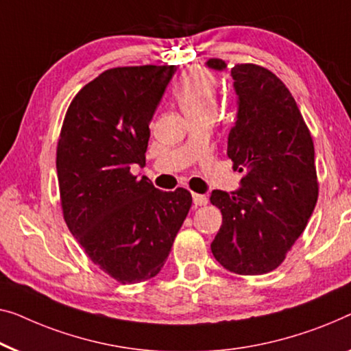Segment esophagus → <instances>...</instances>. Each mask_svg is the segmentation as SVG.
Listing matches in <instances>:
<instances>
[{"label": "esophagus", "mask_w": 351, "mask_h": 351, "mask_svg": "<svg viewBox=\"0 0 351 351\" xmlns=\"http://www.w3.org/2000/svg\"><path fill=\"white\" fill-rule=\"evenodd\" d=\"M207 196L204 195H197V193H193V204H195L196 207L199 206H206L207 204Z\"/></svg>", "instance_id": "esophagus-1"}]
</instances>
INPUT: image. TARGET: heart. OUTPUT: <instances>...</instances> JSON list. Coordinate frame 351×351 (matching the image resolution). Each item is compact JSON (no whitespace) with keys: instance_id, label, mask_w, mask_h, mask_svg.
<instances>
[{"instance_id":"heart-1","label":"heart","mask_w":351,"mask_h":351,"mask_svg":"<svg viewBox=\"0 0 351 351\" xmlns=\"http://www.w3.org/2000/svg\"><path fill=\"white\" fill-rule=\"evenodd\" d=\"M174 95L190 119L217 112V80L207 69H188L176 85Z\"/></svg>"}]
</instances>
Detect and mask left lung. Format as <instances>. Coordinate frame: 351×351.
I'll return each mask as SVG.
<instances>
[{"mask_svg":"<svg viewBox=\"0 0 351 351\" xmlns=\"http://www.w3.org/2000/svg\"><path fill=\"white\" fill-rule=\"evenodd\" d=\"M207 66L226 69L218 58ZM231 77L237 120L228 156L232 169L245 176L236 191H212L223 221L210 248L230 272L260 276L280 266L315 209V149L296 101L276 74L245 63L234 64Z\"/></svg>","mask_w":351,"mask_h":351,"instance_id":"left-lung-1","label":"left lung"}]
</instances>
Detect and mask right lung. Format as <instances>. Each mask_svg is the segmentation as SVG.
I'll use <instances>...</instances> for the list:
<instances>
[{
  "label": "right lung",
  "mask_w": 351,
  "mask_h": 351,
  "mask_svg": "<svg viewBox=\"0 0 351 351\" xmlns=\"http://www.w3.org/2000/svg\"><path fill=\"white\" fill-rule=\"evenodd\" d=\"M176 66L104 71L74 96L60 133L57 174L66 225L88 258L120 283L161 271L191 207L185 188L161 191L145 166L149 123Z\"/></svg>",
  "instance_id": "1"
}]
</instances>
